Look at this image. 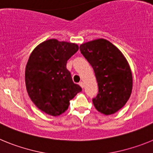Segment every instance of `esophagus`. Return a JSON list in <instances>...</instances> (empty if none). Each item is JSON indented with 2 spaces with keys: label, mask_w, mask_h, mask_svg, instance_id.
Returning a JSON list of instances; mask_svg holds the SVG:
<instances>
[{
  "label": "esophagus",
  "mask_w": 153,
  "mask_h": 153,
  "mask_svg": "<svg viewBox=\"0 0 153 153\" xmlns=\"http://www.w3.org/2000/svg\"><path fill=\"white\" fill-rule=\"evenodd\" d=\"M79 85L81 86V87H82V88H83V87H84V83H83V82H79Z\"/></svg>",
  "instance_id": "34e87169"
}]
</instances>
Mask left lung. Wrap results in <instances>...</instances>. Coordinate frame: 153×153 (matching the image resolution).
Listing matches in <instances>:
<instances>
[{
	"label": "left lung",
	"mask_w": 153,
	"mask_h": 153,
	"mask_svg": "<svg viewBox=\"0 0 153 153\" xmlns=\"http://www.w3.org/2000/svg\"><path fill=\"white\" fill-rule=\"evenodd\" d=\"M79 50L93 67L98 83L93 105L102 114H114L125 106L132 93V74L126 58L102 38L83 43Z\"/></svg>",
	"instance_id": "obj_1"
}]
</instances>
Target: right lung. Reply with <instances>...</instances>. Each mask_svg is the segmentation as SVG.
Segmentation results:
<instances>
[{"instance_id": "add662e5", "label": "right lung", "mask_w": 153, "mask_h": 153, "mask_svg": "<svg viewBox=\"0 0 153 153\" xmlns=\"http://www.w3.org/2000/svg\"><path fill=\"white\" fill-rule=\"evenodd\" d=\"M79 50L75 43L50 39L31 52L25 68L28 95L35 106L52 117L63 114L82 90L73 82L67 60Z\"/></svg>"}]
</instances>
